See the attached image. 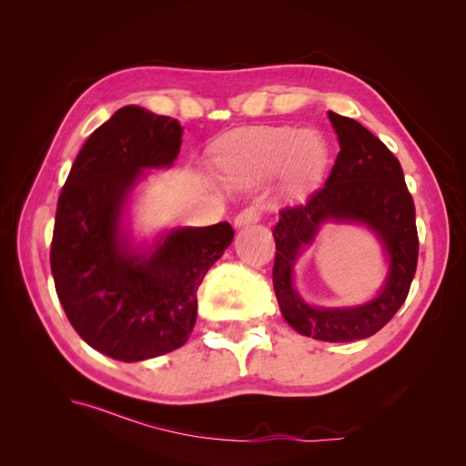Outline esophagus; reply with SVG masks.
<instances>
[{
    "label": "esophagus",
    "mask_w": 466,
    "mask_h": 466,
    "mask_svg": "<svg viewBox=\"0 0 466 466\" xmlns=\"http://www.w3.org/2000/svg\"><path fill=\"white\" fill-rule=\"evenodd\" d=\"M258 219H260L258 209H257V208H247V209H243L241 214H238V216L235 218V228H237V229L248 228V225L258 223Z\"/></svg>",
    "instance_id": "esophagus-1"
}]
</instances>
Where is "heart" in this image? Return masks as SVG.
<instances>
[{
    "label": "heart",
    "instance_id": "heart-1",
    "mask_svg": "<svg viewBox=\"0 0 466 466\" xmlns=\"http://www.w3.org/2000/svg\"><path fill=\"white\" fill-rule=\"evenodd\" d=\"M329 149L315 132L295 126H264L225 139L216 165L229 185H255L281 168V194L311 188L327 165Z\"/></svg>",
    "mask_w": 466,
    "mask_h": 466
}]
</instances>
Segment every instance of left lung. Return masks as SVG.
Wrapping results in <instances>:
<instances>
[{
	"label": "left lung",
	"mask_w": 466,
	"mask_h": 466,
	"mask_svg": "<svg viewBox=\"0 0 466 466\" xmlns=\"http://www.w3.org/2000/svg\"><path fill=\"white\" fill-rule=\"evenodd\" d=\"M340 151L324 187L301 206L279 211L274 228V291L293 330L322 342H354L379 332L402 307L418 264L416 209L399 159L356 120L329 110ZM324 224H360L384 250L388 274L371 300L320 308L294 288V264Z\"/></svg>",
	"instance_id": "left-lung-1"
}]
</instances>
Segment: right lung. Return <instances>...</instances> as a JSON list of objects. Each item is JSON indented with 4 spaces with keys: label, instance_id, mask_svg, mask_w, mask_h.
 Here are the masks:
<instances>
[{
    "label": "right lung",
    "instance_id": "obj_1",
    "mask_svg": "<svg viewBox=\"0 0 466 466\" xmlns=\"http://www.w3.org/2000/svg\"><path fill=\"white\" fill-rule=\"evenodd\" d=\"M180 146L178 120L124 106L89 136L60 194L56 293L76 332L112 360L144 361L185 344L196 291L235 237L228 221L134 235L136 188L153 168H171Z\"/></svg>",
    "mask_w": 466,
    "mask_h": 466
}]
</instances>
